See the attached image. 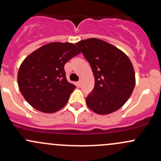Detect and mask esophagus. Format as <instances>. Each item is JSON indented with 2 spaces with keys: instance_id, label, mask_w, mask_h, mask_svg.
Wrapping results in <instances>:
<instances>
[{
  "instance_id": "1",
  "label": "esophagus",
  "mask_w": 161,
  "mask_h": 161,
  "mask_svg": "<svg viewBox=\"0 0 161 161\" xmlns=\"http://www.w3.org/2000/svg\"><path fill=\"white\" fill-rule=\"evenodd\" d=\"M82 80H79V82H78V86H79V87H81V86H82Z\"/></svg>"
}]
</instances>
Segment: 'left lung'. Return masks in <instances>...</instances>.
I'll use <instances>...</instances> for the list:
<instances>
[{
    "label": "left lung",
    "mask_w": 161,
    "mask_h": 161,
    "mask_svg": "<svg viewBox=\"0 0 161 161\" xmlns=\"http://www.w3.org/2000/svg\"><path fill=\"white\" fill-rule=\"evenodd\" d=\"M91 66L95 86L86 97L91 110L99 114L115 112L130 98L135 86L131 62L121 50L96 38L75 43Z\"/></svg>",
    "instance_id": "obj_1"
}]
</instances>
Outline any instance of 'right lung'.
Here are the masks:
<instances>
[{"instance_id": "add662e5", "label": "right lung", "mask_w": 161, "mask_h": 161, "mask_svg": "<svg viewBox=\"0 0 161 161\" xmlns=\"http://www.w3.org/2000/svg\"><path fill=\"white\" fill-rule=\"evenodd\" d=\"M70 43H51L27 56L17 75L21 94L36 110L57 112L66 105L75 86L67 81L65 64L80 53Z\"/></svg>"}]
</instances>
